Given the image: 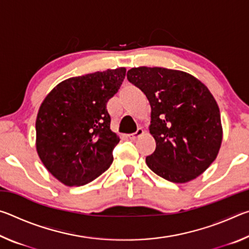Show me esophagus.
Wrapping results in <instances>:
<instances>
[{"label": "esophagus", "mask_w": 249, "mask_h": 249, "mask_svg": "<svg viewBox=\"0 0 249 249\" xmlns=\"http://www.w3.org/2000/svg\"><path fill=\"white\" fill-rule=\"evenodd\" d=\"M142 134H144V130H142V128H138L136 130V133L129 134V135H127V137L130 141H135V140H137V138H140Z\"/></svg>", "instance_id": "1"}]
</instances>
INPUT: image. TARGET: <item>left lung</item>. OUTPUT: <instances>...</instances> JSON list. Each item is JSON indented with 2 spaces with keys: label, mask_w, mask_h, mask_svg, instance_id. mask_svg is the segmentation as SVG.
Returning <instances> with one entry per match:
<instances>
[{
  "label": "left lung",
  "mask_w": 249,
  "mask_h": 249,
  "mask_svg": "<svg viewBox=\"0 0 249 249\" xmlns=\"http://www.w3.org/2000/svg\"><path fill=\"white\" fill-rule=\"evenodd\" d=\"M127 79L149 101V133L154 154L146 157L150 170L175 183L203 174L221 148L220 108L204 83L181 70L137 67Z\"/></svg>",
  "instance_id": "1"
}]
</instances>
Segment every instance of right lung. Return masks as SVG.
I'll return each mask as SVG.
<instances>
[{
  "instance_id": "add662e5",
  "label": "right lung",
  "mask_w": 249,
  "mask_h": 249,
  "mask_svg": "<svg viewBox=\"0 0 249 249\" xmlns=\"http://www.w3.org/2000/svg\"><path fill=\"white\" fill-rule=\"evenodd\" d=\"M126 68L66 79L46 95L36 117V150L50 174L68 187L91 182L113 162L120 137L109 128L107 103Z\"/></svg>"
}]
</instances>
